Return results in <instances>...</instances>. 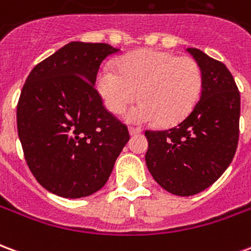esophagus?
<instances>
[{
	"label": "esophagus",
	"instance_id": "1",
	"mask_svg": "<svg viewBox=\"0 0 251 251\" xmlns=\"http://www.w3.org/2000/svg\"><path fill=\"white\" fill-rule=\"evenodd\" d=\"M141 127H134V126H130V127H129V133H130L131 136H133V134H138V133H141Z\"/></svg>",
	"mask_w": 251,
	"mask_h": 251
}]
</instances>
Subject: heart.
I'll return each mask as SVG.
<instances>
[{"label": "heart", "instance_id": "1", "mask_svg": "<svg viewBox=\"0 0 251 251\" xmlns=\"http://www.w3.org/2000/svg\"><path fill=\"white\" fill-rule=\"evenodd\" d=\"M118 72L102 68L97 75V88L107 109L122 114L138 97L142 102L131 109V122L175 125L194 109L203 87V72L192 57L171 52L141 50L121 57Z\"/></svg>", "mask_w": 251, "mask_h": 251}]
</instances>
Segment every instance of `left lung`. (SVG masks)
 I'll return each instance as SVG.
<instances>
[{
	"mask_svg": "<svg viewBox=\"0 0 251 251\" xmlns=\"http://www.w3.org/2000/svg\"><path fill=\"white\" fill-rule=\"evenodd\" d=\"M187 51L203 72L200 99L177 125L145 131L149 172L179 196L199 194L226 171L237 151L241 114V95L227 67L200 50Z\"/></svg>",
	"mask_w": 251,
	"mask_h": 251,
	"instance_id": "left-lung-1",
	"label": "left lung"
}]
</instances>
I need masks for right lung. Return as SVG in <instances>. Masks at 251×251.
I'll use <instances>...</instances> for the list:
<instances>
[{
	"label": "right lung",
	"mask_w": 251,
	"mask_h": 251,
	"mask_svg": "<svg viewBox=\"0 0 251 251\" xmlns=\"http://www.w3.org/2000/svg\"><path fill=\"white\" fill-rule=\"evenodd\" d=\"M118 51L106 43L72 41L25 80L17 131L30 172L52 194L77 199L99 191L130 138L94 86L100 64Z\"/></svg>",
	"instance_id": "1"
}]
</instances>
